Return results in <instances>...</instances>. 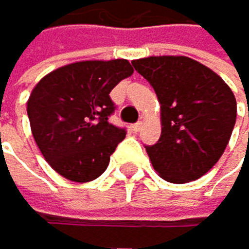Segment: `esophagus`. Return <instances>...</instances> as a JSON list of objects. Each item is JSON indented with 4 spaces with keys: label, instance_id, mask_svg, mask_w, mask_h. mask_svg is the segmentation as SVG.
Here are the masks:
<instances>
[{
    "label": "esophagus",
    "instance_id": "1",
    "mask_svg": "<svg viewBox=\"0 0 249 249\" xmlns=\"http://www.w3.org/2000/svg\"><path fill=\"white\" fill-rule=\"evenodd\" d=\"M142 127V122H138V124H133V125H130V130L133 131V133H138L139 130Z\"/></svg>",
    "mask_w": 249,
    "mask_h": 249
}]
</instances>
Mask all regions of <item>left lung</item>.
Wrapping results in <instances>:
<instances>
[{
  "instance_id": "8db88e82",
  "label": "left lung",
  "mask_w": 249,
  "mask_h": 249,
  "mask_svg": "<svg viewBox=\"0 0 249 249\" xmlns=\"http://www.w3.org/2000/svg\"><path fill=\"white\" fill-rule=\"evenodd\" d=\"M161 105V136L147 145L153 169L169 183L198 179L223 155L237 104L231 88L208 66L184 55L133 60Z\"/></svg>"
}]
</instances>
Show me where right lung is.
Listing matches in <instances>:
<instances>
[{"instance_id":"add662e5","label":"right lung","mask_w":249,"mask_h":249,"mask_svg":"<svg viewBox=\"0 0 249 249\" xmlns=\"http://www.w3.org/2000/svg\"><path fill=\"white\" fill-rule=\"evenodd\" d=\"M133 74L125 58L85 60L45 75L27 100L31 130L57 174L88 183L107 170L125 130L108 122L111 89Z\"/></svg>"}]
</instances>
